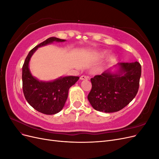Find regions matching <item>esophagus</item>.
Returning <instances> with one entry per match:
<instances>
[{"label":"esophagus","mask_w":159,"mask_h":159,"mask_svg":"<svg viewBox=\"0 0 159 159\" xmlns=\"http://www.w3.org/2000/svg\"><path fill=\"white\" fill-rule=\"evenodd\" d=\"M88 77H87L86 75H81V77H80V80H88Z\"/></svg>","instance_id":"obj_1"}]
</instances>
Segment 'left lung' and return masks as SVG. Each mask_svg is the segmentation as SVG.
Returning <instances> with one entry per match:
<instances>
[{"label":"left lung","instance_id":"1","mask_svg":"<svg viewBox=\"0 0 159 159\" xmlns=\"http://www.w3.org/2000/svg\"><path fill=\"white\" fill-rule=\"evenodd\" d=\"M121 74L105 71L91 79L92 88L88 95L95 110L113 113L123 109L135 97L139 88L141 66L138 61L118 63Z\"/></svg>","mask_w":159,"mask_h":159}]
</instances>
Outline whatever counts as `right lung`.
I'll list each match as a JSON object with an SVG mask.
<instances>
[{
  "instance_id": "1",
  "label": "right lung",
  "mask_w": 159,
  "mask_h": 159,
  "mask_svg": "<svg viewBox=\"0 0 159 159\" xmlns=\"http://www.w3.org/2000/svg\"><path fill=\"white\" fill-rule=\"evenodd\" d=\"M54 41L64 42L65 40L56 37L48 38L30 51L22 66V90L25 99L34 109L46 115H54L60 111L68 98L70 88L80 78L77 76H66L44 82L32 76L28 68L31 56L38 48Z\"/></svg>"
}]
</instances>
